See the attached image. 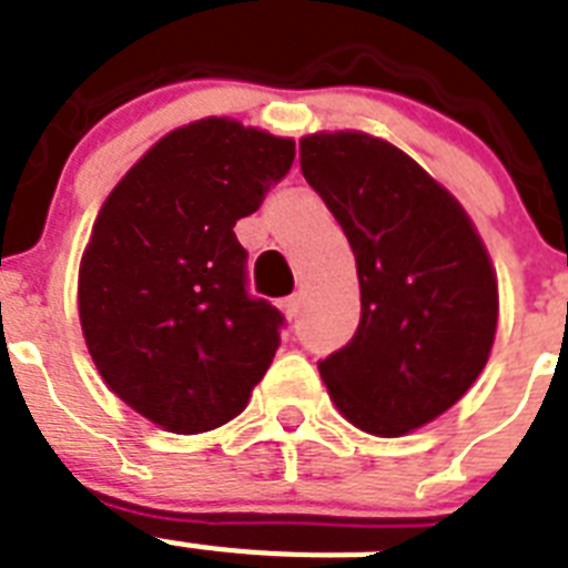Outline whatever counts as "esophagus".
Listing matches in <instances>:
<instances>
[{
    "label": "esophagus",
    "instance_id": "34e87169",
    "mask_svg": "<svg viewBox=\"0 0 568 568\" xmlns=\"http://www.w3.org/2000/svg\"><path fill=\"white\" fill-rule=\"evenodd\" d=\"M281 311H284V316L293 322V318H298V313H302V295H287L284 302H281Z\"/></svg>",
    "mask_w": 568,
    "mask_h": 568
}]
</instances>
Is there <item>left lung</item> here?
I'll return each mask as SVG.
<instances>
[{
  "instance_id": "left-lung-1",
  "label": "left lung",
  "mask_w": 568,
  "mask_h": 568,
  "mask_svg": "<svg viewBox=\"0 0 568 568\" xmlns=\"http://www.w3.org/2000/svg\"><path fill=\"white\" fill-rule=\"evenodd\" d=\"M302 173L348 237L359 325L318 363L354 426L397 438L447 412L490 357L496 273L458 200L395 144L365 133L302 139Z\"/></svg>"
}]
</instances>
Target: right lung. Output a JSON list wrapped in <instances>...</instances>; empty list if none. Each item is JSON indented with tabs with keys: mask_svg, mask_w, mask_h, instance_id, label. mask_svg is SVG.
I'll use <instances>...</instances> for the list:
<instances>
[{
	"mask_svg": "<svg viewBox=\"0 0 568 568\" xmlns=\"http://www.w3.org/2000/svg\"><path fill=\"white\" fill-rule=\"evenodd\" d=\"M293 139L203 119L159 139L98 211L78 275L87 348L106 386L168 433L241 415L284 316L246 287L234 223L287 176Z\"/></svg>",
	"mask_w": 568,
	"mask_h": 568,
	"instance_id": "obj_1",
	"label": "right lung"
}]
</instances>
